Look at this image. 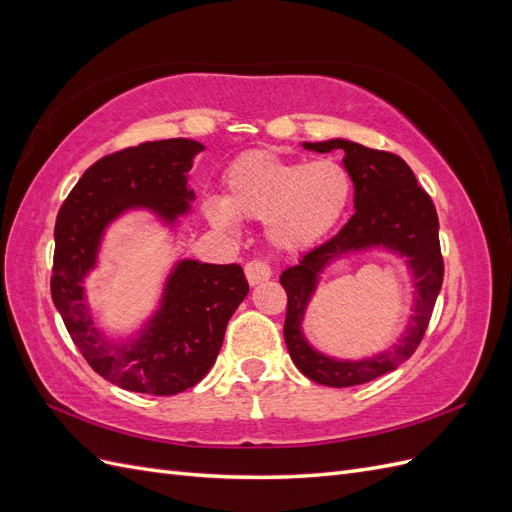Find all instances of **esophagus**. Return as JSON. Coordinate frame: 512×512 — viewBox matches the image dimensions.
I'll use <instances>...</instances> for the list:
<instances>
[{
	"label": "esophagus",
	"mask_w": 512,
	"mask_h": 512,
	"mask_svg": "<svg viewBox=\"0 0 512 512\" xmlns=\"http://www.w3.org/2000/svg\"><path fill=\"white\" fill-rule=\"evenodd\" d=\"M271 273H273V269H271L269 262L260 260V258H254V260H250L245 265V277H247V282H250L252 286L267 282L269 277H271Z\"/></svg>",
	"instance_id": "esophagus-1"
}]
</instances>
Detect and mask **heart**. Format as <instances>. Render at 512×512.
I'll use <instances>...</instances> for the list:
<instances>
[{
  "mask_svg": "<svg viewBox=\"0 0 512 512\" xmlns=\"http://www.w3.org/2000/svg\"><path fill=\"white\" fill-rule=\"evenodd\" d=\"M352 181L333 160H284L271 151H250L224 173V196L209 200L207 215L222 228L239 220L267 222L269 241L286 252L312 247L342 222Z\"/></svg>",
  "mask_w": 512,
  "mask_h": 512,
  "instance_id": "1",
  "label": "heart"
}]
</instances>
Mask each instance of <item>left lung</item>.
Masks as SVG:
<instances>
[{
  "label": "left lung",
  "instance_id": "obj_1",
  "mask_svg": "<svg viewBox=\"0 0 512 512\" xmlns=\"http://www.w3.org/2000/svg\"><path fill=\"white\" fill-rule=\"evenodd\" d=\"M305 149L329 153L344 149V166L354 183V215L335 237L309 250L299 265L288 267L280 282L286 290L284 339L292 363L303 376L333 389L365 384L408 361L421 344L444 280V260L438 237V213L431 196L418 185L412 168L391 151L369 149L359 143L324 141L303 143ZM382 244L409 258L417 301L415 316L400 342L365 362H335L316 353L300 333L304 307L311 298L317 273L337 255Z\"/></svg>",
  "mask_w": 512,
  "mask_h": 512
}]
</instances>
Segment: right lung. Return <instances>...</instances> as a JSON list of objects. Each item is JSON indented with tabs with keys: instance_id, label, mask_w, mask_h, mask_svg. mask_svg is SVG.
Here are the masks:
<instances>
[{
	"instance_id": "1",
	"label": "right lung",
	"mask_w": 512,
	"mask_h": 512,
	"mask_svg": "<svg viewBox=\"0 0 512 512\" xmlns=\"http://www.w3.org/2000/svg\"><path fill=\"white\" fill-rule=\"evenodd\" d=\"M198 151L203 145L188 138L115 151L85 170L57 213L53 303L91 369L126 391L177 395L203 380L218 359L230 316L250 290L241 265L181 260L168 277L162 307L134 342L111 344L89 316L83 280L96 267L104 228L132 207L175 222L194 198L188 173Z\"/></svg>"
}]
</instances>
